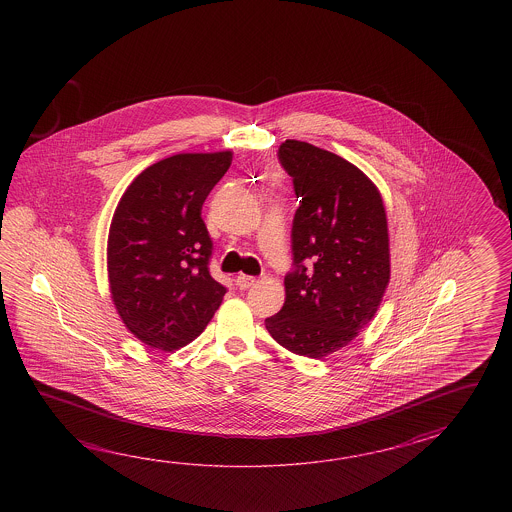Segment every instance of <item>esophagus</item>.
I'll list each match as a JSON object with an SVG mask.
<instances>
[{"mask_svg":"<svg viewBox=\"0 0 512 512\" xmlns=\"http://www.w3.org/2000/svg\"><path fill=\"white\" fill-rule=\"evenodd\" d=\"M254 283H256V278L249 276V274H240V276L236 278V285H238L240 289H249Z\"/></svg>","mask_w":512,"mask_h":512,"instance_id":"1","label":"esophagus"}]
</instances>
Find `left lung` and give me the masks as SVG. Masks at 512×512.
Wrapping results in <instances>:
<instances>
[{
    "mask_svg": "<svg viewBox=\"0 0 512 512\" xmlns=\"http://www.w3.org/2000/svg\"><path fill=\"white\" fill-rule=\"evenodd\" d=\"M280 161L302 203L293 221L296 269L265 327L291 353L324 359L359 337L388 289L386 208L370 177L337 153L287 139Z\"/></svg>",
    "mask_w": 512,
    "mask_h": 512,
    "instance_id": "1",
    "label": "left lung"
}]
</instances>
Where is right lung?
Returning <instances> with one entry per match:
<instances>
[{"label": "right lung", "mask_w": 512, "mask_h": 512, "mask_svg": "<svg viewBox=\"0 0 512 512\" xmlns=\"http://www.w3.org/2000/svg\"><path fill=\"white\" fill-rule=\"evenodd\" d=\"M232 152L177 153L137 175L111 219L108 282L122 324L142 344L174 351L196 340L227 289L208 272L201 208Z\"/></svg>", "instance_id": "obj_1"}]
</instances>
